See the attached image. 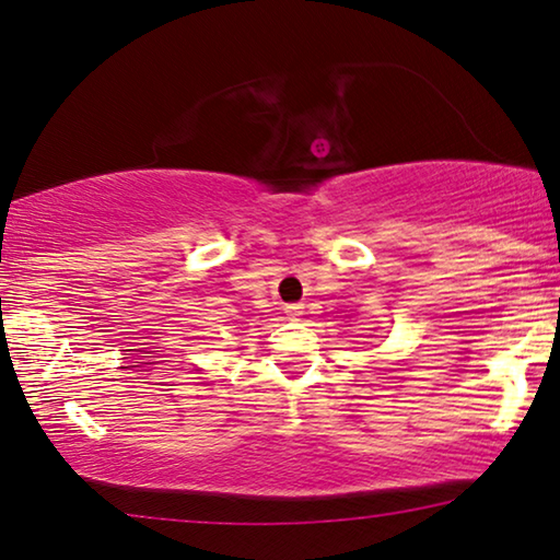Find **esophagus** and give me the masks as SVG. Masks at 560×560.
Masks as SVG:
<instances>
[{"instance_id":"obj_1","label":"esophagus","mask_w":560,"mask_h":560,"mask_svg":"<svg viewBox=\"0 0 560 560\" xmlns=\"http://www.w3.org/2000/svg\"><path fill=\"white\" fill-rule=\"evenodd\" d=\"M285 313H288L290 317H298V315H303V313H305V305L292 303V305H288V307H285Z\"/></svg>"}]
</instances>
